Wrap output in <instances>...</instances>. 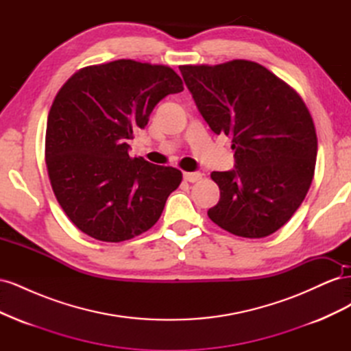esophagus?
I'll return each instance as SVG.
<instances>
[{"instance_id": "obj_1", "label": "esophagus", "mask_w": 351, "mask_h": 351, "mask_svg": "<svg viewBox=\"0 0 351 351\" xmlns=\"http://www.w3.org/2000/svg\"><path fill=\"white\" fill-rule=\"evenodd\" d=\"M202 173H184L183 174V178L186 180V182H189V183H196V182H199V180L202 178Z\"/></svg>"}]
</instances>
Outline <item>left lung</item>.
I'll list each match as a JSON object with an SVG mask.
<instances>
[{
	"label": "left lung",
	"mask_w": 351,
	"mask_h": 351,
	"mask_svg": "<svg viewBox=\"0 0 351 351\" xmlns=\"http://www.w3.org/2000/svg\"><path fill=\"white\" fill-rule=\"evenodd\" d=\"M199 112L217 134L232 137L234 169L214 171L217 226L261 239L299 209L315 174L317 139L300 95L258 62L180 66Z\"/></svg>",
	"instance_id": "8db88e82"
}]
</instances>
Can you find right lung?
<instances>
[{"instance_id":"1","label":"right lung","mask_w":351,"mask_h":351,"mask_svg":"<svg viewBox=\"0 0 351 351\" xmlns=\"http://www.w3.org/2000/svg\"><path fill=\"white\" fill-rule=\"evenodd\" d=\"M183 89L173 69L133 60L84 67L62 84L48 114L45 161L60 206L84 234L119 243L161 217L183 174L130 158L129 141L159 101Z\"/></svg>"}]
</instances>
